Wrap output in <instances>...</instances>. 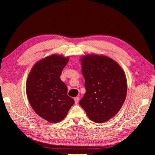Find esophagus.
Returning <instances> with one entry per match:
<instances>
[{
    "instance_id": "1",
    "label": "esophagus",
    "mask_w": 155,
    "mask_h": 155,
    "mask_svg": "<svg viewBox=\"0 0 155 155\" xmlns=\"http://www.w3.org/2000/svg\"><path fill=\"white\" fill-rule=\"evenodd\" d=\"M74 101H75V104H77L78 102V101H79V97H76L74 98Z\"/></svg>"
}]
</instances>
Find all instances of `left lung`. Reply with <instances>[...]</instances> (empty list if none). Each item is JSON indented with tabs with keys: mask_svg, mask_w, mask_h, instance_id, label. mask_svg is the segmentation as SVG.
<instances>
[{
	"mask_svg": "<svg viewBox=\"0 0 155 155\" xmlns=\"http://www.w3.org/2000/svg\"><path fill=\"white\" fill-rule=\"evenodd\" d=\"M86 92L80 105L96 123L114 117L125 101L127 84L125 73L113 59L103 54L81 57Z\"/></svg>",
	"mask_w": 155,
	"mask_h": 155,
	"instance_id": "8db88e82",
	"label": "left lung"
}]
</instances>
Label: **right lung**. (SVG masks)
I'll list each match as a JSON object with an SVG mask.
<instances>
[{"label": "right lung", "instance_id": "obj_1", "mask_svg": "<svg viewBox=\"0 0 155 155\" xmlns=\"http://www.w3.org/2000/svg\"><path fill=\"white\" fill-rule=\"evenodd\" d=\"M68 61V56L56 54L45 57L34 64L27 79L26 94L31 106L51 123L61 121L75 102L60 79Z\"/></svg>", "mask_w": 155, "mask_h": 155}]
</instances>
